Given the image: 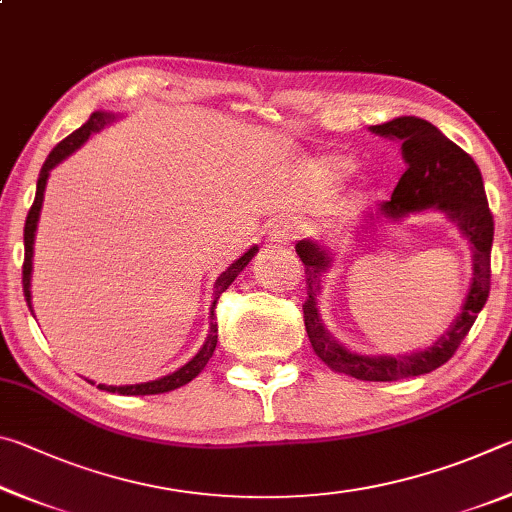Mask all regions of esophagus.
<instances>
[{
	"label": "esophagus",
	"mask_w": 512,
	"mask_h": 512,
	"mask_svg": "<svg viewBox=\"0 0 512 512\" xmlns=\"http://www.w3.org/2000/svg\"><path fill=\"white\" fill-rule=\"evenodd\" d=\"M296 235H298V223L289 219L273 223L271 232H268V237H271V241H275V244H289Z\"/></svg>",
	"instance_id": "1"
}]
</instances>
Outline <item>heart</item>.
Here are the masks:
<instances>
[{
    "label": "heart",
    "instance_id": "obj_1",
    "mask_svg": "<svg viewBox=\"0 0 512 512\" xmlns=\"http://www.w3.org/2000/svg\"><path fill=\"white\" fill-rule=\"evenodd\" d=\"M352 167L354 164L348 158H325L318 162V169L327 180H341L343 176H348Z\"/></svg>",
    "mask_w": 512,
    "mask_h": 512
}]
</instances>
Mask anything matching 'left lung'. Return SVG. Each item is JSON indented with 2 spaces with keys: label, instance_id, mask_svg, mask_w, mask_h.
<instances>
[{
  "label": "left lung",
  "instance_id": "8db88e82",
  "mask_svg": "<svg viewBox=\"0 0 512 512\" xmlns=\"http://www.w3.org/2000/svg\"><path fill=\"white\" fill-rule=\"evenodd\" d=\"M372 133L391 137L402 144V158L406 171L400 183L393 189L391 201L381 203L375 214L363 216V223L372 219H402L411 212L433 210L443 212L452 221L461 235L472 246V282L463 311L449 325L440 339L420 352L411 354H357L334 339L323 325L318 311V296L323 273L332 264V255L318 241L302 239L296 244V253L305 264L307 300L302 305L305 327L311 348L329 368L361 381H397L406 377H418L443 366L454 357L458 345L470 332L476 316L483 309L490 293V250L495 237V221L485 198V187L481 171L476 162L461 146L420 117H397L386 124L372 126ZM363 225V228H366Z\"/></svg>",
  "mask_w": 512,
  "mask_h": 512
}]
</instances>
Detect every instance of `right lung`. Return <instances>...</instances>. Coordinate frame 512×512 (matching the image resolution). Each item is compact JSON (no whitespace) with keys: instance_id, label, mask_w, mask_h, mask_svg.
Segmentation results:
<instances>
[{"instance_id":"right-lung-1","label":"right lung","mask_w":512,"mask_h":512,"mask_svg":"<svg viewBox=\"0 0 512 512\" xmlns=\"http://www.w3.org/2000/svg\"><path fill=\"white\" fill-rule=\"evenodd\" d=\"M117 119V115H112V112H103L97 110L92 112L90 119L85 121V124L79 128V131H74L72 135H67L63 142L54 146V151L47 155L45 164H42L40 169V176H38V187H36V201H33L31 210L27 214V223H24V264H22V287H24V298H27V305L33 314V307H31V271H33V241H36V230H38V219H40V210H42V201H45V187H47V178H49V171L56 167V164L63 162L67 155H72L76 149H81L85 144V140L92 133H99L101 128H106L108 124ZM257 253V246H253L248 250V253L241 255L235 264H230L225 271L216 277L214 282V302H212V311H210V334H207V339L203 343V348L196 352V357L192 361H187L183 368H178L176 372H171L167 377H160L155 381H144V384H128V386H106V384H99L101 391H108V393H119V395H158V393H169V391H176V388L185 386L192 381L194 377H198V372H201L207 361L214 354L216 348V339H219V327H216V300H219L221 293L230 287L232 282H235V277L244 271L248 266L250 259L255 257ZM94 384V381H92Z\"/></svg>"}]
</instances>
